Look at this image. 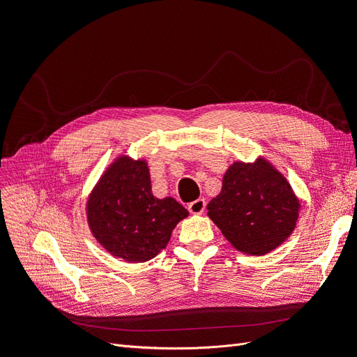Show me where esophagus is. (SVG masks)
I'll list each match as a JSON object with an SVG mask.
<instances>
[{
	"instance_id": "obj_1",
	"label": "esophagus",
	"mask_w": 357,
	"mask_h": 357,
	"mask_svg": "<svg viewBox=\"0 0 357 357\" xmlns=\"http://www.w3.org/2000/svg\"><path fill=\"white\" fill-rule=\"evenodd\" d=\"M188 210L192 213V214H202L204 210H205V199H197L193 201L188 205Z\"/></svg>"
}]
</instances>
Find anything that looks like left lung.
<instances>
[{"mask_svg": "<svg viewBox=\"0 0 357 357\" xmlns=\"http://www.w3.org/2000/svg\"><path fill=\"white\" fill-rule=\"evenodd\" d=\"M210 219L236 250L262 256L294 232L299 202L287 180L271 164L235 162L222 190L208 205Z\"/></svg>", "mask_w": 357, "mask_h": 357, "instance_id": "left-lung-1", "label": "left lung"}]
</instances>
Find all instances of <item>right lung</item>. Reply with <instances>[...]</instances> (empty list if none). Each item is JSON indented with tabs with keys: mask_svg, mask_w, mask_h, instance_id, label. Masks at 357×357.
Masks as SVG:
<instances>
[{
	"mask_svg": "<svg viewBox=\"0 0 357 357\" xmlns=\"http://www.w3.org/2000/svg\"><path fill=\"white\" fill-rule=\"evenodd\" d=\"M188 214L176 199L155 198L146 162L126 156L104 172L88 201L93 236L107 252L128 262L155 257Z\"/></svg>",
	"mask_w": 357,
	"mask_h": 357,
	"instance_id": "add662e5",
	"label": "right lung"
}]
</instances>
